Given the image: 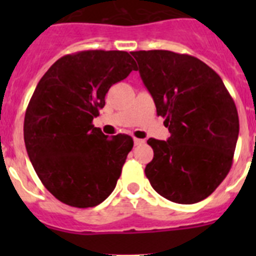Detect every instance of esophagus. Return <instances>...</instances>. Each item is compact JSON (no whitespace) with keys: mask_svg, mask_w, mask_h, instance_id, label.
Returning <instances> with one entry per match:
<instances>
[{"mask_svg":"<svg viewBox=\"0 0 256 256\" xmlns=\"http://www.w3.org/2000/svg\"><path fill=\"white\" fill-rule=\"evenodd\" d=\"M133 141H134V146H141V144H144V140L141 138H134Z\"/></svg>","mask_w":256,"mask_h":256,"instance_id":"esophagus-1","label":"esophagus"}]
</instances>
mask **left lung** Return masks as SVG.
<instances>
[{
  "label": "left lung",
  "mask_w": 256,
  "mask_h": 256,
  "mask_svg": "<svg viewBox=\"0 0 256 256\" xmlns=\"http://www.w3.org/2000/svg\"><path fill=\"white\" fill-rule=\"evenodd\" d=\"M170 137L150 138L144 174L159 195L195 204L216 191L232 166L238 114L220 76L194 56L165 50L130 52Z\"/></svg>",
  "instance_id": "obj_1"
}]
</instances>
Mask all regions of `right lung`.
<instances>
[{"label": "right lung", "mask_w": 256, "mask_h": 256, "mask_svg": "<svg viewBox=\"0 0 256 256\" xmlns=\"http://www.w3.org/2000/svg\"><path fill=\"white\" fill-rule=\"evenodd\" d=\"M137 69L126 51H80L58 58L26 112L24 142L44 186L64 204L94 208L114 191L133 140L92 124L108 88Z\"/></svg>", "instance_id": "1"}]
</instances>
